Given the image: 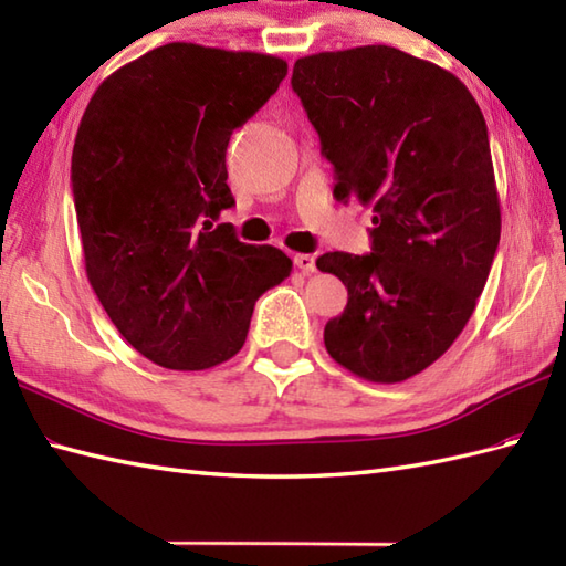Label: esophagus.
<instances>
[{
	"instance_id": "obj_1",
	"label": "esophagus",
	"mask_w": 566,
	"mask_h": 566,
	"mask_svg": "<svg viewBox=\"0 0 566 566\" xmlns=\"http://www.w3.org/2000/svg\"><path fill=\"white\" fill-rule=\"evenodd\" d=\"M294 264H296V268L302 270L304 274L316 272V258L308 255V252H296V255H294Z\"/></svg>"
}]
</instances>
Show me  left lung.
<instances>
[{"instance_id":"left-lung-1","label":"left lung","mask_w":566,"mask_h":566,"mask_svg":"<svg viewBox=\"0 0 566 566\" xmlns=\"http://www.w3.org/2000/svg\"><path fill=\"white\" fill-rule=\"evenodd\" d=\"M292 87L335 167L333 197L371 207V252L316 260L347 286L335 363L377 384L418 375L474 314L501 238L484 114L452 72L391 45L316 53Z\"/></svg>"}]
</instances>
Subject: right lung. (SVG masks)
<instances>
[{
    "instance_id": "1",
    "label": "right lung",
    "mask_w": 566,
    "mask_h": 566,
    "mask_svg": "<svg viewBox=\"0 0 566 566\" xmlns=\"http://www.w3.org/2000/svg\"><path fill=\"white\" fill-rule=\"evenodd\" d=\"M286 77L282 57L167 43L94 92L72 148V195L94 294L150 363L231 359L258 298L292 274L280 248L240 243L219 213L231 134Z\"/></svg>"
}]
</instances>
